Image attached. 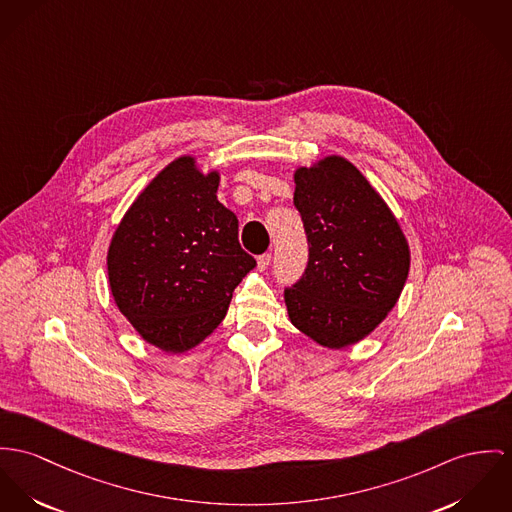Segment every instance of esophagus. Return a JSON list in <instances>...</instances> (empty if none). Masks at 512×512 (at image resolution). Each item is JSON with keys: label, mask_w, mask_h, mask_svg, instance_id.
Here are the masks:
<instances>
[{"label": "esophagus", "mask_w": 512, "mask_h": 512, "mask_svg": "<svg viewBox=\"0 0 512 512\" xmlns=\"http://www.w3.org/2000/svg\"><path fill=\"white\" fill-rule=\"evenodd\" d=\"M269 263H271V253H263V255L257 257V267H259V271H265V269L269 267Z\"/></svg>", "instance_id": "esophagus-1"}]
</instances>
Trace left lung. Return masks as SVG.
<instances>
[{"label":"left lung","mask_w":512,"mask_h":512,"mask_svg":"<svg viewBox=\"0 0 512 512\" xmlns=\"http://www.w3.org/2000/svg\"><path fill=\"white\" fill-rule=\"evenodd\" d=\"M308 265L284 290L294 327L327 349L370 335L409 275V245L392 210L351 161L319 159L294 173Z\"/></svg>","instance_id":"left-lung-1"}]
</instances>
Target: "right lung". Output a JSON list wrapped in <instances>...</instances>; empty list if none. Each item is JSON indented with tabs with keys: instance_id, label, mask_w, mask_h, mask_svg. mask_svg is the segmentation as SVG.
Wrapping results in <instances>:
<instances>
[{
	"instance_id": "obj_1",
	"label": "right lung",
	"mask_w": 512,
	"mask_h": 512,
	"mask_svg": "<svg viewBox=\"0 0 512 512\" xmlns=\"http://www.w3.org/2000/svg\"><path fill=\"white\" fill-rule=\"evenodd\" d=\"M220 173L171 161L132 202L107 253L115 304L165 353L202 343L226 317L232 292L255 267L237 218L218 197Z\"/></svg>"
}]
</instances>
